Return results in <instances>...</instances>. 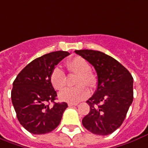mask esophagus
Here are the masks:
<instances>
[{"label": "esophagus", "mask_w": 148, "mask_h": 148, "mask_svg": "<svg viewBox=\"0 0 148 148\" xmlns=\"http://www.w3.org/2000/svg\"><path fill=\"white\" fill-rule=\"evenodd\" d=\"M76 105H77V103H68V106H76Z\"/></svg>", "instance_id": "esophagus-1"}]
</instances>
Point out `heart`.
I'll list each match as a JSON object with an SVG mask.
<instances>
[{"label":"heart","instance_id":"b5f03b06","mask_svg":"<svg viewBox=\"0 0 148 148\" xmlns=\"http://www.w3.org/2000/svg\"><path fill=\"white\" fill-rule=\"evenodd\" d=\"M66 66L69 73L77 74L75 81V85L77 86L66 88L59 92L58 97L62 101L76 103L86 99L90 94V90L83 85H86L91 89L95 88L97 85V76L90 70L89 62L80 56L70 58L66 62ZM50 81L56 90H62L66 84V75L64 71L59 67H55L51 71Z\"/></svg>","mask_w":148,"mask_h":148}]
</instances>
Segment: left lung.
<instances>
[{
  "label": "left lung",
  "mask_w": 148,
  "mask_h": 148,
  "mask_svg": "<svg viewBox=\"0 0 148 148\" xmlns=\"http://www.w3.org/2000/svg\"><path fill=\"white\" fill-rule=\"evenodd\" d=\"M75 52L94 67L98 80L96 92L86 101L90 110L82 125L94 134H110L123 123L132 103L134 79L124 66L103 52L88 49Z\"/></svg>",
  "instance_id": "1"
}]
</instances>
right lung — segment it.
I'll list each match as a JSON object with an SVG mask.
<instances>
[{
  "instance_id": "add662e5",
  "label": "right lung",
  "mask_w": 148,
  "mask_h": 148,
  "mask_svg": "<svg viewBox=\"0 0 148 148\" xmlns=\"http://www.w3.org/2000/svg\"><path fill=\"white\" fill-rule=\"evenodd\" d=\"M69 55L57 51L45 54L27 64L13 82L11 101L18 121L33 134H45L60 123L66 103H55L57 93L50 81L55 66ZM51 101L54 104L49 105Z\"/></svg>"
}]
</instances>
